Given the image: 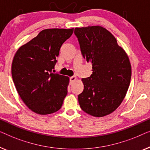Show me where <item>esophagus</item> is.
<instances>
[{"mask_svg": "<svg viewBox=\"0 0 150 150\" xmlns=\"http://www.w3.org/2000/svg\"><path fill=\"white\" fill-rule=\"evenodd\" d=\"M77 79V77H75V76H73V77H70V82H71V83L72 84L73 82H74L75 80Z\"/></svg>", "mask_w": 150, "mask_h": 150, "instance_id": "esophagus-1", "label": "esophagus"}]
</instances>
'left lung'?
I'll use <instances>...</instances> for the list:
<instances>
[{
    "label": "left lung",
    "instance_id": "obj_1",
    "mask_svg": "<svg viewBox=\"0 0 150 150\" xmlns=\"http://www.w3.org/2000/svg\"><path fill=\"white\" fill-rule=\"evenodd\" d=\"M83 58L92 65L90 77L81 79L78 95L82 110L94 117L113 113L125 98L131 78L127 54L114 36L100 26L75 28Z\"/></svg>",
    "mask_w": 150,
    "mask_h": 150
}]
</instances>
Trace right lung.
<instances>
[{"label":"right lung","instance_id":"right-lung-1","mask_svg":"<svg viewBox=\"0 0 150 150\" xmlns=\"http://www.w3.org/2000/svg\"><path fill=\"white\" fill-rule=\"evenodd\" d=\"M73 29L50 28L17 50L11 65V75L20 98L37 114L58 111L67 94L69 77L52 73L63 43Z\"/></svg>","mask_w":150,"mask_h":150}]
</instances>
